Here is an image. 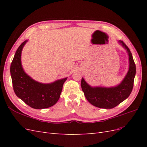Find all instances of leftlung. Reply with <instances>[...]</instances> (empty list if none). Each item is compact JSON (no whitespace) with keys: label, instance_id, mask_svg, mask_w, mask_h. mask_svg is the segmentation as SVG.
<instances>
[{"label":"left lung","instance_id":"left-lung-1","mask_svg":"<svg viewBox=\"0 0 147 147\" xmlns=\"http://www.w3.org/2000/svg\"><path fill=\"white\" fill-rule=\"evenodd\" d=\"M118 42L126 50L129 56V69L122 82L112 87L91 86L83 78L82 79L81 86L84 96L90 104L98 108H114L126 99L132 90L136 72V65L132 53L126 44L121 40Z\"/></svg>","mask_w":147,"mask_h":147}]
</instances>
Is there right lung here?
I'll list each match as a JSON object with an SVG mask.
<instances>
[{"label":"right lung","mask_w":147,"mask_h":147,"mask_svg":"<svg viewBox=\"0 0 147 147\" xmlns=\"http://www.w3.org/2000/svg\"><path fill=\"white\" fill-rule=\"evenodd\" d=\"M28 41L23 42L18 48L10 65L13 90L17 97L30 107L35 109L50 107L59 100L67 77L50 83H42L34 80L26 74L22 66L21 57Z\"/></svg>","instance_id":"obj_1"}]
</instances>
